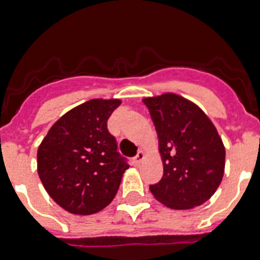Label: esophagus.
Returning a JSON list of instances; mask_svg holds the SVG:
<instances>
[{
	"label": "esophagus",
	"mask_w": 260,
	"mask_h": 260,
	"mask_svg": "<svg viewBox=\"0 0 260 260\" xmlns=\"http://www.w3.org/2000/svg\"><path fill=\"white\" fill-rule=\"evenodd\" d=\"M144 158H146V154H144V151H139L138 154H136V156L134 158V162L136 163V165H140V163L144 160Z\"/></svg>",
	"instance_id": "obj_1"
}]
</instances>
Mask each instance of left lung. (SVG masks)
I'll return each mask as SVG.
<instances>
[{
  "instance_id": "8db88e82",
  "label": "left lung",
  "mask_w": 260,
  "mask_h": 260,
  "mask_svg": "<svg viewBox=\"0 0 260 260\" xmlns=\"http://www.w3.org/2000/svg\"><path fill=\"white\" fill-rule=\"evenodd\" d=\"M159 138L162 179L150 185L154 197L171 209L208 201L221 183L225 148L206 114L177 94L143 100Z\"/></svg>"
}]
</instances>
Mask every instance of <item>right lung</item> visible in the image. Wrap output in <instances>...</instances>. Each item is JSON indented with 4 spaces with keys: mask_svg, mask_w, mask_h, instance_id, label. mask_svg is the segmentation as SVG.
<instances>
[{
    "mask_svg": "<svg viewBox=\"0 0 260 260\" xmlns=\"http://www.w3.org/2000/svg\"><path fill=\"white\" fill-rule=\"evenodd\" d=\"M120 100H90L59 118L38 150V173L58 205L93 214L117 193L128 159L117 151L108 118Z\"/></svg>",
    "mask_w": 260,
    "mask_h": 260,
    "instance_id": "add662e5",
    "label": "right lung"
}]
</instances>
